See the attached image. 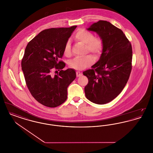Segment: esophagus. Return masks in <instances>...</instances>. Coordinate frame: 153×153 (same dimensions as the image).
<instances>
[{"label":"esophagus","instance_id":"34e87169","mask_svg":"<svg viewBox=\"0 0 153 153\" xmlns=\"http://www.w3.org/2000/svg\"><path fill=\"white\" fill-rule=\"evenodd\" d=\"M76 76H77V77H80V76H82V73L80 72H79V71H77V72H76Z\"/></svg>","mask_w":153,"mask_h":153}]
</instances>
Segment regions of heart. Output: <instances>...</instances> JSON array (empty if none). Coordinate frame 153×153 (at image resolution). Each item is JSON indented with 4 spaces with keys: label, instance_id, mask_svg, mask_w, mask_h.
Listing matches in <instances>:
<instances>
[{
    "label": "heart",
    "instance_id": "heart-1",
    "mask_svg": "<svg viewBox=\"0 0 153 153\" xmlns=\"http://www.w3.org/2000/svg\"><path fill=\"white\" fill-rule=\"evenodd\" d=\"M74 39L76 41L85 44V52L92 53L96 58H99L102 55L104 49V41L101 37L95 36L93 33L87 30L80 29L78 30L74 34ZM64 54L67 57L72 56L71 46L69 41L66 42ZM95 58L91 54H87L82 57L75 58L72 60L69 65L70 68L82 70L91 65L94 61Z\"/></svg>",
    "mask_w": 153,
    "mask_h": 153
}]
</instances>
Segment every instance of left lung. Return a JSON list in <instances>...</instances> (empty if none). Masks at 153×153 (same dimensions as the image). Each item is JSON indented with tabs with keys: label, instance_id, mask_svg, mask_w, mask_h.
<instances>
[{
	"label": "left lung",
	"instance_id": "8db88e82",
	"mask_svg": "<svg viewBox=\"0 0 153 153\" xmlns=\"http://www.w3.org/2000/svg\"><path fill=\"white\" fill-rule=\"evenodd\" d=\"M96 32L104 41L100 59L91 69L83 72L88 83L85 96L97 104L111 102L123 89L132 69V51L123 32L106 21H99L88 29Z\"/></svg>",
	"mask_w": 153,
	"mask_h": 153
}]
</instances>
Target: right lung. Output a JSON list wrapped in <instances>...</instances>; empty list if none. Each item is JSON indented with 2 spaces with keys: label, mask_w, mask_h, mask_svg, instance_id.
Returning a JSON list of instances; mask_svg holds the SVG:
<instances>
[{
  "label": "right lung",
  "mask_w": 153,
  "mask_h": 153,
  "mask_svg": "<svg viewBox=\"0 0 153 153\" xmlns=\"http://www.w3.org/2000/svg\"><path fill=\"white\" fill-rule=\"evenodd\" d=\"M76 27L44 30L25 49L21 66L26 85L33 97L46 107H56L65 102L67 88L76 79L73 69L62 70L65 64L59 58ZM53 70L59 73L54 75Z\"/></svg>",
  "instance_id": "add662e5"
}]
</instances>
